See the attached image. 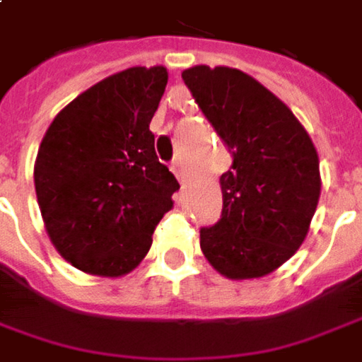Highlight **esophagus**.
Instances as JSON below:
<instances>
[{
  "instance_id": "esophagus-1",
  "label": "esophagus",
  "mask_w": 362,
  "mask_h": 362,
  "mask_svg": "<svg viewBox=\"0 0 362 362\" xmlns=\"http://www.w3.org/2000/svg\"><path fill=\"white\" fill-rule=\"evenodd\" d=\"M170 170L174 172V176H176L178 180H182V178L186 176V170H184V162H182L180 156H176L174 160H172V164H170Z\"/></svg>"
}]
</instances>
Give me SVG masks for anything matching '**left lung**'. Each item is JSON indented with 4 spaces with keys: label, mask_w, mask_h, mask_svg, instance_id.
<instances>
[{
    "label": "left lung",
    "mask_w": 362,
    "mask_h": 362,
    "mask_svg": "<svg viewBox=\"0 0 362 362\" xmlns=\"http://www.w3.org/2000/svg\"><path fill=\"white\" fill-rule=\"evenodd\" d=\"M182 80L232 154L220 176L222 214L200 228V248L226 279L270 274L298 250L315 216V144L293 112L240 69L194 66Z\"/></svg>",
    "instance_id": "left-lung-1"
}]
</instances>
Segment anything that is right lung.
I'll return each mask as SVG.
<instances>
[{
    "mask_svg": "<svg viewBox=\"0 0 362 362\" xmlns=\"http://www.w3.org/2000/svg\"><path fill=\"white\" fill-rule=\"evenodd\" d=\"M168 83L164 66L98 81L57 114L33 182L45 230L71 267L122 276L152 246L178 180L156 156L150 122Z\"/></svg>",
    "mask_w": 362,
    "mask_h": 362,
    "instance_id": "1",
    "label": "right lung"
}]
</instances>
